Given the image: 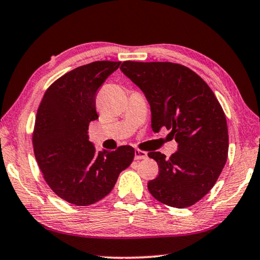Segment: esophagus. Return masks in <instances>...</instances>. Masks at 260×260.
<instances>
[{"instance_id": "esophagus-1", "label": "esophagus", "mask_w": 260, "mask_h": 260, "mask_svg": "<svg viewBox=\"0 0 260 260\" xmlns=\"http://www.w3.org/2000/svg\"><path fill=\"white\" fill-rule=\"evenodd\" d=\"M134 154H135V159H145L148 157L147 152L143 150H140V149H135Z\"/></svg>"}]
</instances>
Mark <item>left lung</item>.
I'll return each instance as SVG.
<instances>
[{
	"label": "left lung",
	"mask_w": 260,
	"mask_h": 260,
	"mask_svg": "<svg viewBox=\"0 0 260 260\" xmlns=\"http://www.w3.org/2000/svg\"><path fill=\"white\" fill-rule=\"evenodd\" d=\"M120 69L145 93L152 131L166 127L178 143L169 158L159 151L148 154L159 170L148 189L171 207L194 205L215 185L228 157V127L219 101L203 78L183 64L123 61Z\"/></svg>",
	"instance_id": "1"
}]
</instances>
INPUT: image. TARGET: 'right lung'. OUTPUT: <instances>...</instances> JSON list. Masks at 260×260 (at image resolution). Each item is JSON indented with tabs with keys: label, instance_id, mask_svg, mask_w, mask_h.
Listing matches in <instances>:
<instances>
[{
	"label": "right lung",
	"instance_id": "obj_1",
	"mask_svg": "<svg viewBox=\"0 0 260 260\" xmlns=\"http://www.w3.org/2000/svg\"><path fill=\"white\" fill-rule=\"evenodd\" d=\"M120 63L94 61L68 72L46 90L37 111L32 135L37 163L52 191L69 204L100 201L133 162V147L97 151L88 135L89 123L98 119V89Z\"/></svg>",
	"mask_w": 260,
	"mask_h": 260
}]
</instances>
